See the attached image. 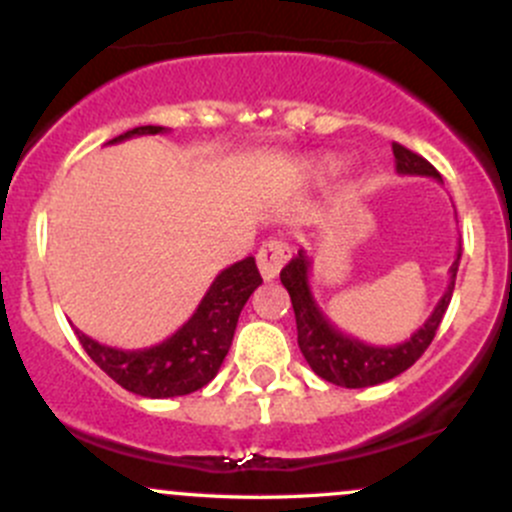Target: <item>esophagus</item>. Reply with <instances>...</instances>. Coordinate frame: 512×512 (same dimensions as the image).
<instances>
[{
	"label": "esophagus",
	"mask_w": 512,
	"mask_h": 512,
	"mask_svg": "<svg viewBox=\"0 0 512 512\" xmlns=\"http://www.w3.org/2000/svg\"><path fill=\"white\" fill-rule=\"evenodd\" d=\"M287 262V245L280 240H270L260 247L257 252V267H260L262 280H275L280 275L282 265Z\"/></svg>",
	"instance_id": "obj_1"
}]
</instances>
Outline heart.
<instances>
[{
  "label": "heart",
  "mask_w": 512,
  "mask_h": 512,
  "mask_svg": "<svg viewBox=\"0 0 512 512\" xmlns=\"http://www.w3.org/2000/svg\"><path fill=\"white\" fill-rule=\"evenodd\" d=\"M339 170V163L332 158H319V160H307L302 165V173L307 178H324V175H332Z\"/></svg>",
  "instance_id": "1"
}]
</instances>
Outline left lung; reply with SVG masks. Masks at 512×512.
I'll use <instances>...</instances> for the list:
<instances>
[{"label":"left lung","instance_id":"1","mask_svg":"<svg viewBox=\"0 0 512 512\" xmlns=\"http://www.w3.org/2000/svg\"><path fill=\"white\" fill-rule=\"evenodd\" d=\"M391 151H394L396 170L401 175H426V178L441 183V175L426 158L416 156L414 151L399 146V143H394ZM458 262H461V245H458L451 270H448L451 277H448L446 292L438 299L436 309L423 322V327H418L406 342L394 344V347H374V344H366L352 334L342 332L322 312L312 294V285H309L312 257L307 255V250H299L282 267L280 280L292 299L294 319H297V344L314 374L322 376L329 384L344 386V389H366V386L384 384V381L404 374L409 366L416 364L418 356L426 352L428 344L436 337V329L441 327V319L451 304L453 287H456Z\"/></svg>","mask_w":512,"mask_h":512}]
</instances>
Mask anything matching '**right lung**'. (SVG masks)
<instances>
[{
  "label": "right lung",
  "mask_w": 512,
  "mask_h": 512,
  "mask_svg": "<svg viewBox=\"0 0 512 512\" xmlns=\"http://www.w3.org/2000/svg\"><path fill=\"white\" fill-rule=\"evenodd\" d=\"M156 133H168V128L138 126L108 141V146L136 136H156ZM260 285L262 277L257 272L255 257H245L225 267L200 299L193 317L168 339L146 349L106 347L79 329L76 334L98 369L106 371L131 394L146 399L193 394L210 384L220 371V364L230 352L242 307Z\"/></svg>",
  "instance_id": "1"
}]
</instances>
